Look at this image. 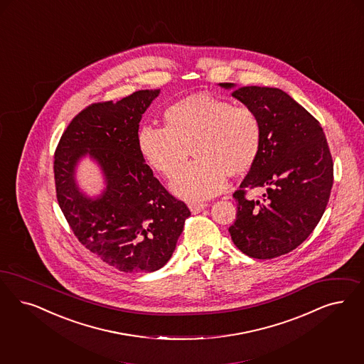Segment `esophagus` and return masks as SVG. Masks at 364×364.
<instances>
[{
	"label": "esophagus",
	"mask_w": 364,
	"mask_h": 364,
	"mask_svg": "<svg viewBox=\"0 0 364 364\" xmlns=\"http://www.w3.org/2000/svg\"><path fill=\"white\" fill-rule=\"evenodd\" d=\"M189 210L192 213H199L205 208V204L204 203H189Z\"/></svg>",
	"instance_id": "obj_1"
}]
</instances>
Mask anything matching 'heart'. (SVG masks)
<instances>
[{"mask_svg":"<svg viewBox=\"0 0 364 364\" xmlns=\"http://www.w3.org/2000/svg\"><path fill=\"white\" fill-rule=\"evenodd\" d=\"M163 117L164 127L138 130V151L154 172L171 178L193 151L198 160L171 183L172 192L184 200L213 198L226 187L227 175L245 176L257 163L261 124L247 106L198 92L176 100Z\"/></svg>","mask_w":364,"mask_h":364,"instance_id":"b5f03b06","label":"heart"}]
</instances>
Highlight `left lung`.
I'll list each match as a JSON object with an SVG mask.
<instances>
[{
    "label": "left lung",
    "mask_w": 364,
    "mask_h": 364,
    "mask_svg": "<svg viewBox=\"0 0 364 364\" xmlns=\"http://www.w3.org/2000/svg\"><path fill=\"white\" fill-rule=\"evenodd\" d=\"M232 97L258 117L262 142L257 163L234 192L238 211L228 231L246 255L272 259L300 246L320 222L333 184L332 156L318 121L285 91L247 86L235 88ZM252 188L265 191L258 201L245 198Z\"/></svg>",
    "instance_id": "1"
}]
</instances>
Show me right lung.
<instances>
[{"mask_svg": "<svg viewBox=\"0 0 364 364\" xmlns=\"http://www.w3.org/2000/svg\"><path fill=\"white\" fill-rule=\"evenodd\" d=\"M160 90H139L114 103H92L67 126L55 151L56 198L79 242L119 272L161 269L176 249L188 207L153 176L137 148L142 114ZM90 155L107 188L88 198L77 187L75 168Z\"/></svg>", "mask_w": 364, "mask_h": 364, "instance_id": "right-lung-1", "label": "right lung"}]
</instances>
